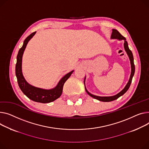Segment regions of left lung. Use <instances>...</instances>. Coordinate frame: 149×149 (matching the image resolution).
I'll list each match as a JSON object with an SVG mask.
<instances>
[{"label":"left lung","mask_w":149,"mask_h":149,"mask_svg":"<svg viewBox=\"0 0 149 149\" xmlns=\"http://www.w3.org/2000/svg\"><path fill=\"white\" fill-rule=\"evenodd\" d=\"M111 38L112 39H118V40H124L125 42H124V48L125 51L126 52L129 57H130V61H131V76L130 78V80H129L128 83H127L126 86H125V87L123 89V90L118 93V94L113 96H108V97H102V96H95L93 95L91 93H89L85 87V90L86 91V92L88 93V95H90L91 96H92V97L96 99V100H97L100 101H103V102H110L114 100H117V98L119 97L120 96H122L124 93H125L128 90V88H130V85L131 84L132 82V77L134 75V72H135V65H134V57H133V54L132 52L130 50V48L128 47V45H127V42L126 41V38L123 36L119 32H118L117 30L116 29H113V32H112V34H111ZM84 82H85V79H84Z\"/></svg>","instance_id":"left-lung-1"}]
</instances>
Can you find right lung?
I'll return each instance as SVG.
<instances>
[{
    "label": "right lung",
    "instance_id": "right-lung-1",
    "mask_svg": "<svg viewBox=\"0 0 149 149\" xmlns=\"http://www.w3.org/2000/svg\"><path fill=\"white\" fill-rule=\"evenodd\" d=\"M35 33L36 32H33L25 39L22 47L19 49V52L17 56L15 75L17 78L18 86L19 88H20L21 91L30 100L37 102H41L44 104L49 103L55 101L61 96L62 93L63 85L66 81L70 77L74 71L65 75L60 80V81L58 82L56 87L52 89H49V90H45V89L35 87L34 86L30 85L25 80L22 74V56L29 41L33 37Z\"/></svg>",
    "mask_w": 149,
    "mask_h": 149
}]
</instances>
